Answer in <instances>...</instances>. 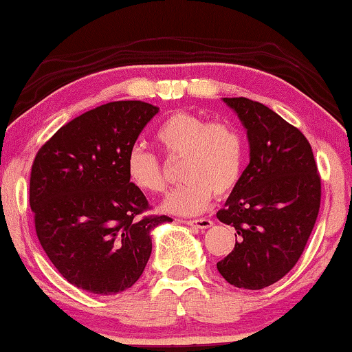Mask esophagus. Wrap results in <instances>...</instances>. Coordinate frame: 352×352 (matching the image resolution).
Instances as JSON below:
<instances>
[{
    "mask_svg": "<svg viewBox=\"0 0 352 352\" xmlns=\"http://www.w3.org/2000/svg\"><path fill=\"white\" fill-rule=\"evenodd\" d=\"M185 223H187L188 226L197 228V230H208V228L213 226V221H211V219H206V218L190 219V221H185Z\"/></svg>",
    "mask_w": 352,
    "mask_h": 352,
    "instance_id": "esophagus-1",
    "label": "esophagus"
}]
</instances>
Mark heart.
<instances>
[{
    "mask_svg": "<svg viewBox=\"0 0 352 352\" xmlns=\"http://www.w3.org/2000/svg\"><path fill=\"white\" fill-rule=\"evenodd\" d=\"M155 138L165 152L180 157L184 184L162 203L167 213L193 217L210 206L213 195L236 187L243 173L244 142L239 131L228 122H208L198 114L173 113L159 126ZM126 173L139 192L155 195L165 190L157 155L134 146L126 159Z\"/></svg>",
    "mask_w": 352,
    "mask_h": 352,
    "instance_id": "obj_1",
    "label": "heart"
}]
</instances>
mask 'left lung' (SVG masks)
Wrapping results in <instances>:
<instances>
[{
  "mask_svg": "<svg viewBox=\"0 0 352 352\" xmlns=\"http://www.w3.org/2000/svg\"><path fill=\"white\" fill-rule=\"evenodd\" d=\"M223 101L248 131L251 160L217 213L238 234L217 267L231 285L261 290L302 256L318 217L321 180L310 142L295 126L257 101Z\"/></svg>",
  "mask_w": 352,
  "mask_h": 352,
  "instance_id": "left-lung-1",
  "label": "left lung"
}]
</instances>
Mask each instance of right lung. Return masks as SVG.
<instances>
[{"mask_svg": "<svg viewBox=\"0 0 352 352\" xmlns=\"http://www.w3.org/2000/svg\"><path fill=\"white\" fill-rule=\"evenodd\" d=\"M159 108L113 101L67 122L37 152L29 203L39 243L72 285L98 295L133 287L152 252L151 232L168 217L131 184L126 159Z\"/></svg>", "mask_w": 352, "mask_h": 352, "instance_id": "right-lung-1", "label": "right lung"}]
</instances>
